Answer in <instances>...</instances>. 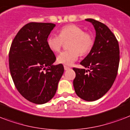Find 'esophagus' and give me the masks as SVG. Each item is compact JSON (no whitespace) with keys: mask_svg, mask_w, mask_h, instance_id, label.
Masks as SVG:
<instances>
[{"mask_svg":"<svg viewBox=\"0 0 130 130\" xmlns=\"http://www.w3.org/2000/svg\"><path fill=\"white\" fill-rule=\"evenodd\" d=\"M64 69H65V70H68V69H70V67L67 66V65H64Z\"/></svg>","mask_w":130,"mask_h":130,"instance_id":"esophagus-1","label":"esophagus"}]
</instances>
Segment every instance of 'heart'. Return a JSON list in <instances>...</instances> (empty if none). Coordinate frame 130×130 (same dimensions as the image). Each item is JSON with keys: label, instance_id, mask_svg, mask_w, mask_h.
I'll use <instances>...</instances> for the list:
<instances>
[{"label": "heart", "instance_id": "b5f03b06", "mask_svg": "<svg viewBox=\"0 0 130 130\" xmlns=\"http://www.w3.org/2000/svg\"><path fill=\"white\" fill-rule=\"evenodd\" d=\"M69 40H71L68 45L70 49L61 52L57 57L59 63L67 65H72L77 61L80 54L84 55L88 53L94 44L93 36L75 24L63 26L59 31V35L51 34L46 42L51 51L59 53L65 42Z\"/></svg>", "mask_w": 130, "mask_h": 130}]
</instances>
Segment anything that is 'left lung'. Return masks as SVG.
Returning a JSON list of instances; mask_svg holds the SVG:
<instances>
[{
	"label": "left lung",
	"mask_w": 130,
	"mask_h": 130,
	"mask_svg": "<svg viewBox=\"0 0 130 130\" xmlns=\"http://www.w3.org/2000/svg\"><path fill=\"white\" fill-rule=\"evenodd\" d=\"M96 30L94 44L80 64L85 69L73 67V87L76 94L86 101L101 99L109 90L117 77L119 63V47L117 38L104 23L86 19Z\"/></svg>",
	"instance_id": "1"
}]
</instances>
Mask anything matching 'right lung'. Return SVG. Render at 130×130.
Returning <instances> with one entry per match:
<instances>
[{"instance_id":"obj_1","label":"right lung","mask_w":130,"mask_h":130,"mask_svg":"<svg viewBox=\"0 0 130 130\" xmlns=\"http://www.w3.org/2000/svg\"><path fill=\"white\" fill-rule=\"evenodd\" d=\"M55 27L51 23H27L15 36L9 51V69L14 84L22 96L35 104L53 99L64 72L61 63L53 65L56 57L47 45Z\"/></svg>"}]
</instances>
